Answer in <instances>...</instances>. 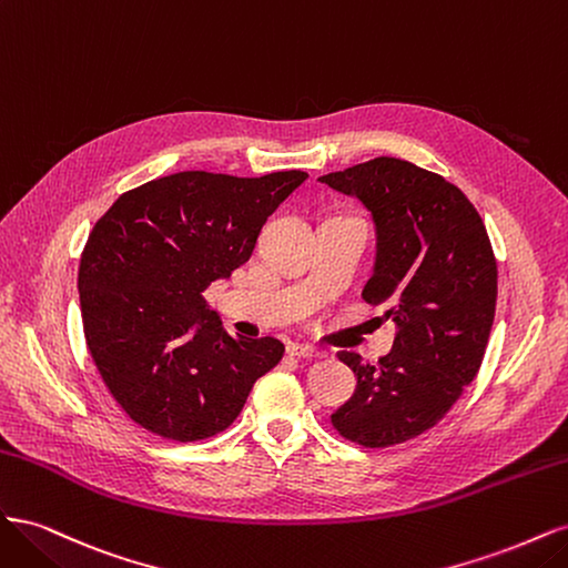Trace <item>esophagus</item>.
Returning a JSON list of instances; mask_svg holds the SVG:
<instances>
[{
    "mask_svg": "<svg viewBox=\"0 0 568 568\" xmlns=\"http://www.w3.org/2000/svg\"><path fill=\"white\" fill-rule=\"evenodd\" d=\"M286 353L294 355V357H305V359L322 357V351H317V348H313V346H305V343H288Z\"/></svg>",
    "mask_w": 568,
    "mask_h": 568,
    "instance_id": "esophagus-1",
    "label": "esophagus"
}]
</instances>
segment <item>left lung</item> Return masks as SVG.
<instances>
[{"instance_id":"left-lung-1","label":"left lung","mask_w":568,"mask_h":568,"mask_svg":"<svg viewBox=\"0 0 568 568\" xmlns=\"http://www.w3.org/2000/svg\"><path fill=\"white\" fill-rule=\"evenodd\" d=\"M372 213L376 257L363 298L398 324L379 365L341 351L355 393L332 424L365 448H388L438 424L484 359L497 263L484 220L455 184L415 163L379 156L322 175Z\"/></svg>"}]
</instances>
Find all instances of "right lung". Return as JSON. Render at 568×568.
Returning a JSON list of instances; mask_svg holds the SVG:
<instances>
[{
	"instance_id": "right-lung-1",
	"label": "right lung",
	"mask_w": 568,
	"mask_h": 568,
	"mask_svg": "<svg viewBox=\"0 0 568 568\" xmlns=\"http://www.w3.org/2000/svg\"><path fill=\"white\" fill-rule=\"evenodd\" d=\"M305 178L186 170L118 196L90 232L78 272L84 341L115 403L146 432L180 443L225 432L282 359L277 338H232L203 291L248 261Z\"/></svg>"
}]
</instances>
